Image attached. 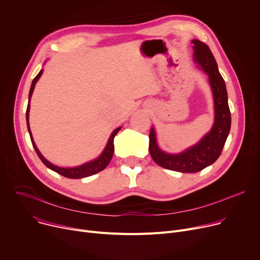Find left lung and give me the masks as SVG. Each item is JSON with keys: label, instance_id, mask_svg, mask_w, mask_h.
<instances>
[{"label": "left lung", "instance_id": "8db88e82", "mask_svg": "<svg viewBox=\"0 0 260 260\" xmlns=\"http://www.w3.org/2000/svg\"><path fill=\"white\" fill-rule=\"evenodd\" d=\"M193 59L208 75L214 101V123L209 133L193 146L180 153H167L160 149L155 131L149 133V153L159 166L169 170L193 174L213 164L220 155L231 128L226 83L221 77L211 50L199 40H193Z\"/></svg>", "mask_w": 260, "mask_h": 260}]
</instances>
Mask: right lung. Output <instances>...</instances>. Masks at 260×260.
Here are the masks:
<instances>
[{
    "mask_svg": "<svg viewBox=\"0 0 260 260\" xmlns=\"http://www.w3.org/2000/svg\"><path fill=\"white\" fill-rule=\"evenodd\" d=\"M43 74V70L40 71V73L36 76V78H34L32 80V83H31V88H30V91H29V102H28V107H27V111H26V120H27V127H28V132H29V135H30V139H31V142H32V145L34 147V149H36L38 155L40 157V159L42 160V162L48 167L50 168L51 170H53L55 172H57L58 175L62 176V177H66V178H69V179H82V178H86V177H90V176H93L95 174H98L99 171L105 169L109 163L111 162L112 160V157L114 154V138L115 136L118 134V132L121 129V126L120 127H117L113 133L112 135L110 136L109 138V141L107 143V146L106 148L103 149V151L101 152V154L99 155L98 158H96L95 160L91 161V162H88V163H84L80 166H77V167H72V168H64V167H59V166H56L54 164L50 163L47 159L44 158V155L40 152L39 148L37 147L36 143H34L33 141V138H32V134H31V131H30V126H29V111H30V99H31V96H32V93H33V90H34V86H36V83L38 82V80L40 79V77L42 76Z\"/></svg>",
    "mask_w": 260,
    "mask_h": 260,
    "instance_id": "right-lung-1",
    "label": "right lung"
}]
</instances>
